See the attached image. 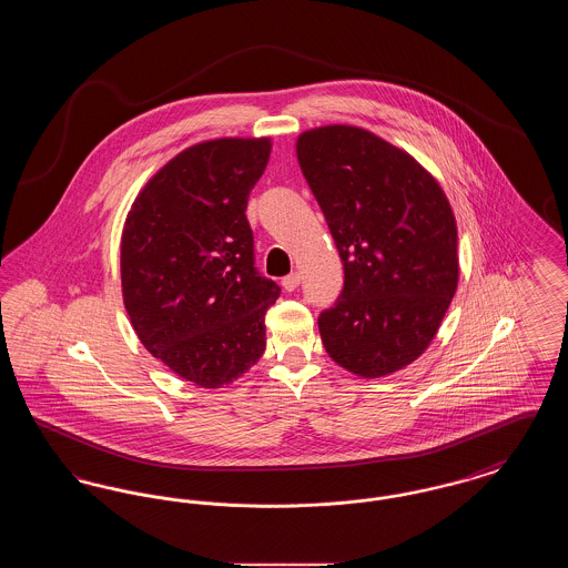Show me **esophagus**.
<instances>
[{"mask_svg": "<svg viewBox=\"0 0 568 568\" xmlns=\"http://www.w3.org/2000/svg\"><path fill=\"white\" fill-rule=\"evenodd\" d=\"M281 285H283L285 292H294V290H297V285H300V274H297V272L287 274V276L281 281Z\"/></svg>", "mask_w": 568, "mask_h": 568, "instance_id": "1", "label": "esophagus"}]
</instances>
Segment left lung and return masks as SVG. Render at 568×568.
<instances>
[{"label":"left lung","instance_id":"8db88e82","mask_svg":"<svg viewBox=\"0 0 568 568\" xmlns=\"http://www.w3.org/2000/svg\"><path fill=\"white\" fill-rule=\"evenodd\" d=\"M297 163L345 268L317 324L325 352L359 377L419 357L458 287V230L433 176L408 153L352 125L297 138Z\"/></svg>","mask_w":568,"mask_h":568}]
</instances>
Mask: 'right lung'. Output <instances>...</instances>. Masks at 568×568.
I'll return each mask as SVG.
<instances>
[{
	"label": "right lung",
	"instance_id": "1",
	"mask_svg": "<svg viewBox=\"0 0 568 568\" xmlns=\"http://www.w3.org/2000/svg\"><path fill=\"white\" fill-rule=\"evenodd\" d=\"M271 140L195 144L146 183L121 241L123 302L142 345L179 377L221 387L266 349L281 287L255 268L248 193Z\"/></svg>",
	"mask_w": 568,
	"mask_h": 568
}]
</instances>
